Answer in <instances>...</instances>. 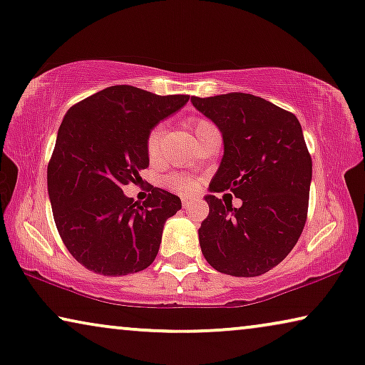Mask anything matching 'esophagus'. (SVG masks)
<instances>
[{
	"instance_id": "34e87169",
	"label": "esophagus",
	"mask_w": 365,
	"mask_h": 365,
	"mask_svg": "<svg viewBox=\"0 0 365 365\" xmlns=\"http://www.w3.org/2000/svg\"><path fill=\"white\" fill-rule=\"evenodd\" d=\"M192 204V199H189V197H184L182 199V207L184 209H189V205Z\"/></svg>"
}]
</instances>
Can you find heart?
I'll return each mask as SVG.
<instances>
[{
    "instance_id": "heart-1",
    "label": "heart",
    "mask_w": 365,
    "mask_h": 365,
    "mask_svg": "<svg viewBox=\"0 0 365 365\" xmlns=\"http://www.w3.org/2000/svg\"><path fill=\"white\" fill-rule=\"evenodd\" d=\"M207 125H210L209 121H205L202 118H195L191 121V123H189L194 135H197L199 131ZM160 138H161V128H158V126L156 128H153L146 136V155L151 161L156 160L158 153H160ZM166 186L170 187L171 191H176L179 194H187V192L194 191L195 182L184 176H170L166 179Z\"/></svg>"
}]
</instances>
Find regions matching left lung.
Here are the masks:
<instances>
[{"mask_svg": "<svg viewBox=\"0 0 365 365\" xmlns=\"http://www.w3.org/2000/svg\"><path fill=\"white\" fill-rule=\"evenodd\" d=\"M219 126L224 156L205 195L209 215L199 229L209 265L232 277H258L297 245L308 217L313 163L292 112L252 93L191 97ZM242 199L239 210L215 192Z\"/></svg>", "mask_w": 365, "mask_h": 365, "instance_id": "obj_1", "label": "left lung"}]
</instances>
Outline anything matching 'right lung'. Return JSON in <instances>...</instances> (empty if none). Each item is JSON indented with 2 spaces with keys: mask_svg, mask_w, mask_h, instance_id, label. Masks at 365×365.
I'll return each instance as SVG.
<instances>
[{
  "mask_svg": "<svg viewBox=\"0 0 365 365\" xmlns=\"http://www.w3.org/2000/svg\"><path fill=\"white\" fill-rule=\"evenodd\" d=\"M187 100L113 86L68 108L47 165V191L62 242L87 270L121 277L155 262L163 227L181 199L151 186L138 204L121 186L138 181L150 165L153 126Z\"/></svg>",
  "mask_w": 365,
  "mask_h": 365,
  "instance_id": "obj_1",
  "label": "right lung"
}]
</instances>
